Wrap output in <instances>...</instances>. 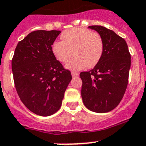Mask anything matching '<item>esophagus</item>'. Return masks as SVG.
Wrapping results in <instances>:
<instances>
[{
    "mask_svg": "<svg viewBox=\"0 0 146 146\" xmlns=\"http://www.w3.org/2000/svg\"><path fill=\"white\" fill-rule=\"evenodd\" d=\"M71 74H72V76H73V78H75V77H78V76H79V73H75V72H72V73H71Z\"/></svg>",
    "mask_w": 146,
    "mask_h": 146,
    "instance_id": "esophagus-1",
    "label": "esophagus"
}]
</instances>
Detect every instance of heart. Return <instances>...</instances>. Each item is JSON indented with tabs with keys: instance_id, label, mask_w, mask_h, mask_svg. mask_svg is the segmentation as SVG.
<instances>
[{
	"instance_id": "b5f03b06",
	"label": "heart",
	"mask_w": 146,
	"mask_h": 146,
	"mask_svg": "<svg viewBox=\"0 0 146 146\" xmlns=\"http://www.w3.org/2000/svg\"><path fill=\"white\" fill-rule=\"evenodd\" d=\"M62 41H56L52 51L57 60L64 63L73 53L74 57L66 63L71 71H79L86 67L91 68L99 63L103 53L102 38L98 33L85 28H72L61 35Z\"/></svg>"
}]
</instances>
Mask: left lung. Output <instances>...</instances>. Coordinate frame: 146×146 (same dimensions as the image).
Masks as SVG:
<instances>
[{
  "instance_id": "left-lung-1",
  "label": "left lung",
  "mask_w": 146,
  "mask_h": 146,
  "mask_svg": "<svg viewBox=\"0 0 146 146\" xmlns=\"http://www.w3.org/2000/svg\"><path fill=\"white\" fill-rule=\"evenodd\" d=\"M102 38L103 53L99 63L82 72V98L90 111L107 113L119 104L128 82L131 55L124 38L102 26H90Z\"/></svg>"
}]
</instances>
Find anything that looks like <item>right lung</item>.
<instances>
[{
  "label": "right lung",
  "instance_id": "add662e5",
  "mask_svg": "<svg viewBox=\"0 0 146 146\" xmlns=\"http://www.w3.org/2000/svg\"><path fill=\"white\" fill-rule=\"evenodd\" d=\"M58 30H36L19 41L12 60L15 86L21 102L35 114L47 117L59 110L72 79L52 53Z\"/></svg>",
  "mask_w": 146,
  "mask_h": 146
}]
</instances>
